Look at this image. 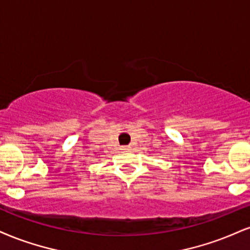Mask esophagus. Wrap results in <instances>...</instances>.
<instances>
[{
  "mask_svg": "<svg viewBox=\"0 0 250 250\" xmlns=\"http://www.w3.org/2000/svg\"><path fill=\"white\" fill-rule=\"evenodd\" d=\"M122 150H130V146H123Z\"/></svg>",
  "mask_w": 250,
  "mask_h": 250,
  "instance_id": "obj_1",
  "label": "esophagus"
}]
</instances>
